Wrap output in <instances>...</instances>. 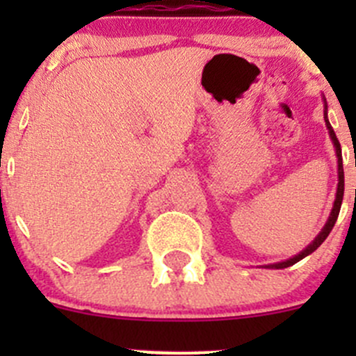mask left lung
I'll use <instances>...</instances> for the list:
<instances>
[{
    "label": "left lung",
    "mask_w": 356,
    "mask_h": 356,
    "mask_svg": "<svg viewBox=\"0 0 356 356\" xmlns=\"http://www.w3.org/2000/svg\"><path fill=\"white\" fill-rule=\"evenodd\" d=\"M324 118H325V125H327L329 134H331V139H332L334 146H336V155H337V175H339V182H337L336 201H334V208H332V211H331V217H329V220H327V224H325V227L322 229L321 234H318L317 238H315V241L312 243L310 246L305 248V250L301 251L300 254H296V257H294V258H289V260L281 261V264H274V265H270V268H286V267H289V265H294V264H296V261H300L301 258H305V257H308V254H310V253H314V251L317 250V248L321 246L322 243L325 241V239H327L329 232L332 231L334 224H336L337 215H339L341 203H343V195H344V170H343V156H341V145H339V141H337V138H336V132H334V129L331 127V124H329V120H327V106H325V115H324Z\"/></svg>",
    "instance_id": "left-lung-1"
}]
</instances>
